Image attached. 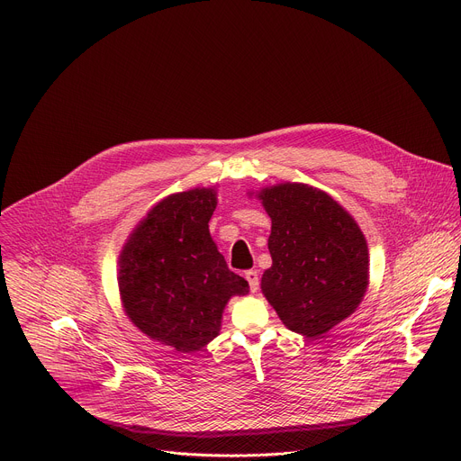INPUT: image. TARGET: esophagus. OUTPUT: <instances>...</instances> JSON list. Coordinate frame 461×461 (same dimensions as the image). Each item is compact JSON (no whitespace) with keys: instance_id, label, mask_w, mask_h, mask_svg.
<instances>
[{"instance_id":"obj_1","label":"esophagus","mask_w":461,"mask_h":461,"mask_svg":"<svg viewBox=\"0 0 461 461\" xmlns=\"http://www.w3.org/2000/svg\"><path fill=\"white\" fill-rule=\"evenodd\" d=\"M244 277H246V281H248V285H249V290H251V292H257V290H258V274H257L255 270H248V272L244 274Z\"/></svg>"}]
</instances>
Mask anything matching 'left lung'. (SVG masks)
<instances>
[{
    "label": "left lung",
    "mask_w": 461,
    "mask_h": 461,
    "mask_svg": "<svg viewBox=\"0 0 461 461\" xmlns=\"http://www.w3.org/2000/svg\"><path fill=\"white\" fill-rule=\"evenodd\" d=\"M258 199L272 219V268L262 276V294L290 330L319 338L366 292V240L332 196L306 184L262 189Z\"/></svg>",
    "instance_id": "1"
}]
</instances>
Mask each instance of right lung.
I'll return each mask as SVG.
<instances>
[{
	"instance_id": "1",
	"label": "right lung",
	"mask_w": 461,
	"mask_h": 461,
	"mask_svg": "<svg viewBox=\"0 0 461 461\" xmlns=\"http://www.w3.org/2000/svg\"><path fill=\"white\" fill-rule=\"evenodd\" d=\"M213 189H191L158 203L120 255L123 308L151 339L194 352L217 338L231 295L248 294L210 237Z\"/></svg>"
}]
</instances>
